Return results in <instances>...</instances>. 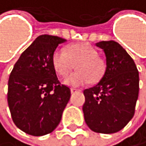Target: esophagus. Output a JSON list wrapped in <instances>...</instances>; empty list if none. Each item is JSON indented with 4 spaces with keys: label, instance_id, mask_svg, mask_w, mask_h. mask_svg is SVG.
<instances>
[{
    "label": "esophagus",
    "instance_id": "obj_1",
    "mask_svg": "<svg viewBox=\"0 0 146 146\" xmlns=\"http://www.w3.org/2000/svg\"><path fill=\"white\" fill-rule=\"evenodd\" d=\"M71 93H72V94H74V93H78V92H80V89H76V88H71Z\"/></svg>",
    "mask_w": 146,
    "mask_h": 146
}]
</instances>
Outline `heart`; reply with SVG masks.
<instances>
[{"mask_svg": "<svg viewBox=\"0 0 146 146\" xmlns=\"http://www.w3.org/2000/svg\"><path fill=\"white\" fill-rule=\"evenodd\" d=\"M78 71L64 80L69 86H82L91 80L96 82L104 76L106 64L98 57V51L88 43L70 46L66 50L57 48L52 54V66L58 75L64 77L74 68Z\"/></svg>", "mask_w": 146, "mask_h": 146, "instance_id": "obj_1", "label": "heart"}]
</instances>
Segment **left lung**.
Wrapping results in <instances>:
<instances>
[{"label": "left lung", "instance_id": "1", "mask_svg": "<svg viewBox=\"0 0 146 146\" xmlns=\"http://www.w3.org/2000/svg\"><path fill=\"white\" fill-rule=\"evenodd\" d=\"M96 45L104 50L107 67L98 84L83 91L82 111L90 129L111 134L132 119L139 96V72L133 59L117 42Z\"/></svg>", "mask_w": 146, "mask_h": 146}]
</instances>
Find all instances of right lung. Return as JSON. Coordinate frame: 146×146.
Masks as SVG:
<instances>
[{
  "label": "right lung",
  "mask_w": 146,
  "mask_h": 146,
  "mask_svg": "<svg viewBox=\"0 0 146 146\" xmlns=\"http://www.w3.org/2000/svg\"><path fill=\"white\" fill-rule=\"evenodd\" d=\"M66 40L38 36L20 55L8 80L9 110L19 129L33 136L52 132L59 125L70 98V89L58 80L52 54Z\"/></svg>",
  "instance_id": "1"
}]
</instances>
